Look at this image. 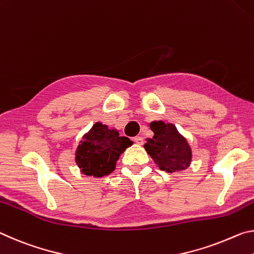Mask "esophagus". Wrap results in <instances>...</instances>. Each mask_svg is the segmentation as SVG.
I'll use <instances>...</instances> for the list:
<instances>
[{"label":"esophagus","mask_w":254,"mask_h":254,"mask_svg":"<svg viewBox=\"0 0 254 254\" xmlns=\"http://www.w3.org/2000/svg\"><path fill=\"white\" fill-rule=\"evenodd\" d=\"M134 142L136 144H138V145H143L144 138H143V137H140V136H136V137H134Z\"/></svg>","instance_id":"34e87169"}]
</instances>
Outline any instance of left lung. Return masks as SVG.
Instances as JSON below:
<instances>
[{"instance_id":"left-lung-1","label":"left lung","mask_w":254,"mask_h":254,"mask_svg":"<svg viewBox=\"0 0 254 254\" xmlns=\"http://www.w3.org/2000/svg\"><path fill=\"white\" fill-rule=\"evenodd\" d=\"M154 136L146 138L144 148L160 170L166 172H179L186 170L191 163L192 152L184 136L173 124L152 122L149 124Z\"/></svg>"}]
</instances>
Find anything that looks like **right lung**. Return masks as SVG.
<instances>
[{
	"instance_id": "obj_1",
	"label": "right lung",
	"mask_w": 254,
	"mask_h": 254,
	"mask_svg": "<svg viewBox=\"0 0 254 254\" xmlns=\"http://www.w3.org/2000/svg\"><path fill=\"white\" fill-rule=\"evenodd\" d=\"M131 145V140L119 136L117 129L95 123L78 144L75 162L83 174L101 178L114 171L120 154Z\"/></svg>"
}]
</instances>
